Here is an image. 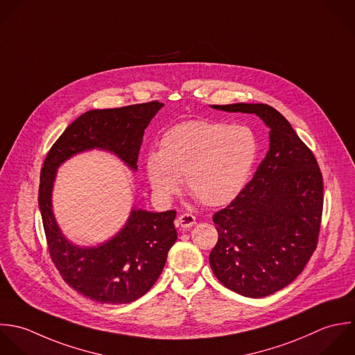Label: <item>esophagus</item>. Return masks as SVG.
Returning a JSON list of instances; mask_svg holds the SVG:
<instances>
[{"mask_svg":"<svg viewBox=\"0 0 355 355\" xmlns=\"http://www.w3.org/2000/svg\"><path fill=\"white\" fill-rule=\"evenodd\" d=\"M196 223V217L193 214H189V213H184L178 217V225L181 228H192Z\"/></svg>","mask_w":355,"mask_h":355,"instance_id":"esophagus-1","label":"esophagus"}]
</instances>
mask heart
Masks as SVG:
<instances>
[{
  "label": "heart",
  "mask_w": 355,
  "mask_h": 355,
  "mask_svg": "<svg viewBox=\"0 0 355 355\" xmlns=\"http://www.w3.org/2000/svg\"><path fill=\"white\" fill-rule=\"evenodd\" d=\"M259 153V139L245 124L188 121L167 130L145 171L153 193L170 200L184 177L187 189L210 207L232 202L246 185Z\"/></svg>",
  "instance_id": "obj_1"
}]
</instances>
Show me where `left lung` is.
Here are the masks:
<instances>
[{
    "instance_id": "8db88e82",
    "label": "left lung",
    "mask_w": 355,
    "mask_h": 355,
    "mask_svg": "<svg viewBox=\"0 0 355 355\" xmlns=\"http://www.w3.org/2000/svg\"><path fill=\"white\" fill-rule=\"evenodd\" d=\"M211 106L256 113L271 128L270 149L253 178L213 216L218 242L209 257L225 288L266 297L293 282L317 249L322 174L313 150L277 109L266 103Z\"/></svg>"
}]
</instances>
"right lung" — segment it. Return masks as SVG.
Returning a JSON list of instances; mask_svg holds the SVG:
<instances>
[{
  "instance_id": "add662e5",
  "label": "right lung",
  "mask_w": 355,
  "mask_h": 355,
  "mask_svg": "<svg viewBox=\"0 0 355 355\" xmlns=\"http://www.w3.org/2000/svg\"><path fill=\"white\" fill-rule=\"evenodd\" d=\"M162 106L152 101L81 114L51 146L41 168L38 206L51 260L66 284L98 303H131L155 285L177 241V213L132 210L125 227L112 241L81 249L63 238L53 218L55 173L62 162L92 148L107 149L137 170L145 128Z\"/></svg>"
}]
</instances>
